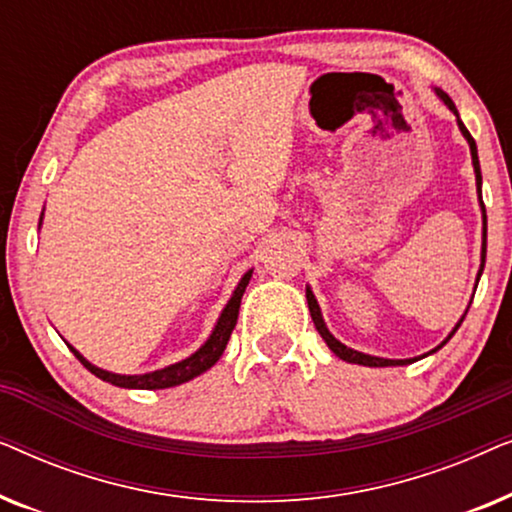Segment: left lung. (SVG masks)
I'll return each mask as SVG.
<instances>
[{
  "mask_svg": "<svg viewBox=\"0 0 512 512\" xmlns=\"http://www.w3.org/2000/svg\"><path fill=\"white\" fill-rule=\"evenodd\" d=\"M433 90H436V95L440 97V102H443L445 107L450 109L454 116H457V125H459L461 135H464V139H466V142H468V149H471L473 172H475V188H478V200H480V209H482V249H480V270H478V277H475V289H478V282H480V277H482V270H485V258H487V212H485V202H482V174H480L478 146H475V139L471 137V132L466 130V125L461 123V118H459V111H457V107H454L452 97L447 95V93H443V90H440V88H433ZM305 296H307V307H310V314H312V321H314V326H317V331H319L321 338H324V342H326V345H328V349H331V352H333L335 356H340L342 361H347V363H359V366H368V368L408 366V363H415V361H419V359H424V356H429V354H433V352H438V349H440V347H445V345H447V340H450L452 335L457 333V328L461 326V321H464V317H466L468 307H471V305L466 307V312L461 314V319L457 321V326H454L452 331H450V335H447V338H445L443 342H440L438 347H433L431 352H426V354H422V356H415V359H382V356L363 354V352H356V349H352V347L342 345V342H340L338 338H335V335H333L331 331H328L326 321H324V317H321V307H319V303H317V298H314V293H312L310 286H307V289H305Z\"/></svg>",
  "mask_w": 512,
  "mask_h": 512,
  "instance_id": "8db88e82",
  "label": "left lung"
}]
</instances>
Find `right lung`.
I'll return each mask as SVG.
<instances>
[{
  "label": "right lung",
  "mask_w": 512,
  "mask_h": 512,
  "mask_svg": "<svg viewBox=\"0 0 512 512\" xmlns=\"http://www.w3.org/2000/svg\"><path fill=\"white\" fill-rule=\"evenodd\" d=\"M41 221H44V212H41V219H39V228H41ZM251 272H244L240 282H237L233 296L223 307L219 319H216V324L212 328V333H209V338L202 342L200 349H195L191 356H186V359H181L177 363H172V366H165V368H158V370H151V373H142V375H121V373H109V370L104 368H97L90 363L86 356H83L79 349H74L72 345L67 342V347L72 349L76 359H79L83 366H86L90 373L95 377H100V380L114 384V387H123V389H170V387H177V384H184L188 380H193V377H198L205 373L214 366L216 361L221 359L223 349H226L228 340H230V333H233V328L237 324V314H240V303H242V296H244V289H247L249 279H251Z\"/></svg>",
  "instance_id": "right-lung-1"
}]
</instances>
